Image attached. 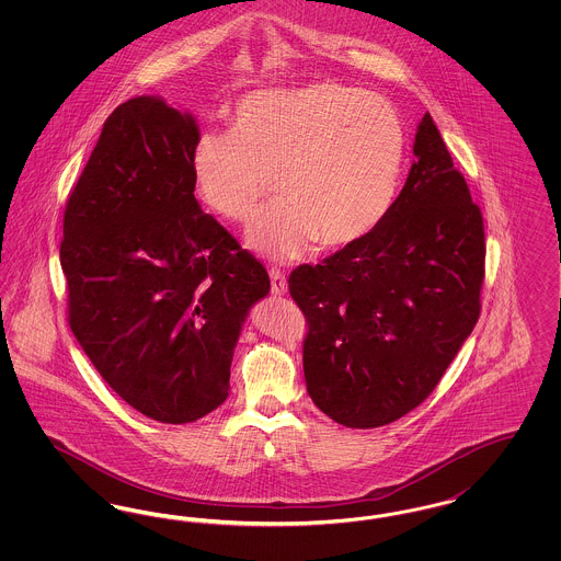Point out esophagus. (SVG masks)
I'll return each mask as SVG.
<instances>
[{
	"mask_svg": "<svg viewBox=\"0 0 561 561\" xmlns=\"http://www.w3.org/2000/svg\"><path fill=\"white\" fill-rule=\"evenodd\" d=\"M268 277H271V293L275 294V296H284V294L288 293V282H286L284 273L271 268Z\"/></svg>",
	"mask_w": 561,
	"mask_h": 561,
	"instance_id": "obj_1",
	"label": "esophagus"
}]
</instances>
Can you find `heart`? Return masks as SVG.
Wrapping results in <instances>:
<instances>
[{
  "instance_id": "1",
  "label": "heart",
  "mask_w": 561,
  "mask_h": 561,
  "mask_svg": "<svg viewBox=\"0 0 561 561\" xmlns=\"http://www.w3.org/2000/svg\"><path fill=\"white\" fill-rule=\"evenodd\" d=\"M405 158L398 111L385 99L334 81L261 90L241 99L231 134H202L191 151L193 187L218 218L248 227L282 208L248 243L296 261L318 241L347 250L370 238L396 202Z\"/></svg>"
}]
</instances>
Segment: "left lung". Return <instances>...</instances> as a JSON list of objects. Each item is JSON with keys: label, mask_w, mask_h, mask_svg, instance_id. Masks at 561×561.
<instances>
[{"label": "left lung", "mask_w": 561, "mask_h": 561, "mask_svg": "<svg viewBox=\"0 0 561 561\" xmlns=\"http://www.w3.org/2000/svg\"><path fill=\"white\" fill-rule=\"evenodd\" d=\"M416 161L370 238L294 268L307 391L332 421L389 425L427 400L480 318L483 218L425 113Z\"/></svg>", "instance_id": "left-lung-1"}]
</instances>
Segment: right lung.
<instances>
[{
	"label": "right lung",
	"mask_w": 561,
	"mask_h": 561,
	"mask_svg": "<svg viewBox=\"0 0 561 561\" xmlns=\"http://www.w3.org/2000/svg\"><path fill=\"white\" fill-rule=\"evenodd\" d=\"M193 115L160 96L115 108L71 191L60 267L69 325L140 414L193 423L229 396L233 348L267 268L202 213Z\"/></svg>",
	"instance_id": "obj_1"
}]
</instances>
